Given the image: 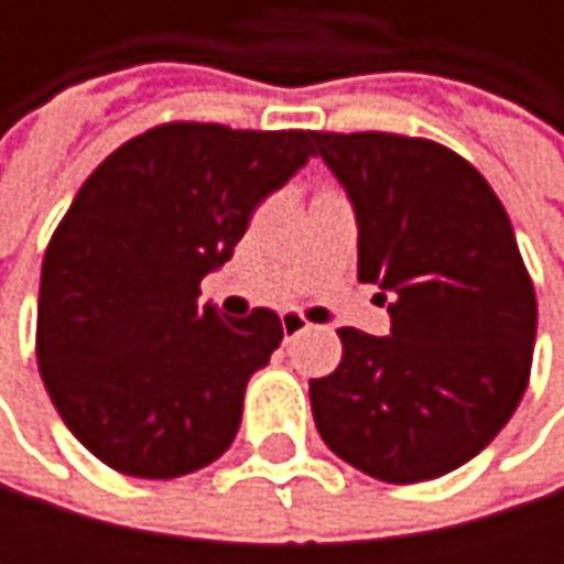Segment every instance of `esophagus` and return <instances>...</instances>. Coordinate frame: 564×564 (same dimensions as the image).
<instances>
[{"label":"esophagus","instance_id":"obj_1","mask_svg":"<svg viewBox=\"0 0 564 564\" xmlns=\"http://www.w3.org/2000/svg\"><path fill=\"white\" fill-rule=\"evenodd\" d=\"M281 326H283V339H293L300 336L303 329H310V319L296 310H283L281 313Z\"/></svg>","mask_w":564,"mask_h":564}]
</instances>
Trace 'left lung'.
Listing matches in <instances>:
<instances>
[{
    "mask_svg": "<svg viewBox=\"0 0 564 564\" xmlns=\"http://www.w3.org/2000/svg\"><path fill=\"white\" fill-rule=\"evenodd\" d=\"M313 140L356 205L359 281L379 283L392 313L389 336L336 329V372L310 379L316 431L382 484L437 480L503 431L529 386L535 290L507 208L434 140Z\"/></svg>",
    "mask_w": 564,
    "mask_h": 564,
    "instance_id": "obj_1",
    "label": "left lung"
}]
</instances>
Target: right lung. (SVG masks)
Returning a JSON list of instances; mask_svg holds the SVG:
<instances>
[{"label": "right lung", "instance_id": "add662e5", "mask_svg": "<svg viewBox=\"0 0 564 564\" xmlns=\"http://www.w3.org/2000/svg\"><path fill=\"white\" fill-rule=\"evenodd\" d=\"M310 156L313 130L172 120L87 175L42 261L35 356L61 421L100 464L172 480L231 447L283 326L264 306L221 316L198 283Z\"/></svg>", "mask_w": 564, "mask_h": 564}]
</instances>
